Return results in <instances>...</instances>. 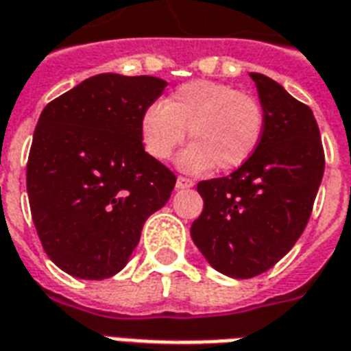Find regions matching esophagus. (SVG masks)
<instances>
[{
	"instance_id": "obj_1",
	"label": "esophagus",
	"mask_w": 351,
	"mask_h": 351,
	"mask_svg": "<svg viewBox=\"0 0 351 351\" xmlns=\"http://www.w3.org/2000/svg\"><path fill=\"white\" fill-rule=\"evenodd\" d=\"M195 182L191 178H186V176H178L176 178V187L178 189H186V187H193Z\"/></svg>"
}]
</instances>
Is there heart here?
Here are the masks:
<instances>
[{"mask_svg": "<svg viewBox=\"0 0 351 351\" xmlns=\"http://www.w3.org/2000/svg\"><path fill=\"white\" fill-rule=\"evenodd\" d=\"M263 128L265 112L258 99L213 80L182 84L164 104H151L141 117L143 145L156 160H167L189 130L193 143L182 152L178 164L191 173H202L213 164L219 171L247 164Z\"/></svg>", "mask_w": 351, "mask_h": 351, "instance_id": "1", "label": "heart"}]
</instances>
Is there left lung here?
<instances>
[{
	"label": "left lung",
	"instance_id": "left-lung-1",
	"mask_svg": "<svg viewBox=\"0 0 351 351\" xmlns=\"http://www.w3.org/2000/svg\"><path fill=\"white\" fill-rule=\"evenodd\" d=\"M250 77L265 112L263 138L239 169L199 182L204 210L191 224L208 263L239 280L269 271L294 247L311 217L326 165L311 108L271 77Z\"/></svg>",
	"mask_w": 351,
	"mask_h": 351
}]
</instances>
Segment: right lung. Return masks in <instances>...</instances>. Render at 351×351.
<instances>
[{
	"instance_id": "obj_1",
	"label": "right lung",
	"mask_w": 351,
	"mask_h": 351,
	"mask_svg": "<svg viewBox=\"0 0 351 351\" xmlns=\"http://www.w3.org/2000/svg\"><path fill=\"white\" fill-rule=\"evenodd\" d=\"M167 82L101 73L40 114L27 160L34 228L53 263L75 278L121 271L176 176L141 143V117Z\"/></svg>"
}]
</instances>
